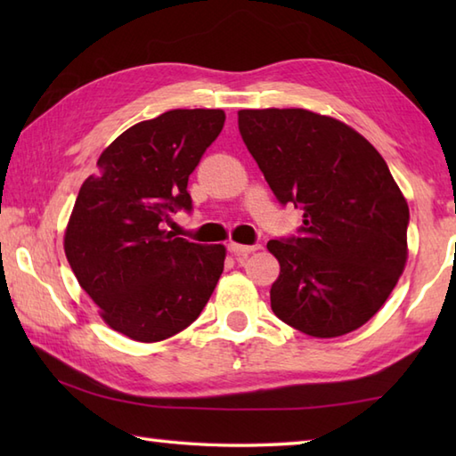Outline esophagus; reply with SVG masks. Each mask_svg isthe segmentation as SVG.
<instances>
[{"label": "esophagus", "instance_id": "obj_1", "mask_svg": "<svg viewBox=\"0 0 456 456\" xmlns=\"http://www.w3.org/2000/svg\"><path fill=\"white\" fill-rule=\"evenodd\" d=\"M229 253H233L237 258H245L247 255L255 253V250L260 248V245H239V243H229L227 245Z\"/></svg>", "mask_w": 456, "mask_h": 456}]
</instances>
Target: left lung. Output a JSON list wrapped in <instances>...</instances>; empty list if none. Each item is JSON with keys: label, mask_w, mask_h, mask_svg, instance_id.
Here are the masks:
<instances>
[{"label": "left lung", "mask_w": 456, "mask_h": 456, "mask_svg": "<svg viewBox=\"0 0 456 456\" xmlns=\"http://www.w3.org/2000/svg\"><path fill=\"white\" fill-rule=\"evenodd\" d=\"M239 131L278 201L304 209L302 235L266 245L273 312L319 338L362 327L408 263L410 208L388 164L346 123L299 108L240 110Z\"/></svg>", "instance_id": "8db88e82"}]
</instances>
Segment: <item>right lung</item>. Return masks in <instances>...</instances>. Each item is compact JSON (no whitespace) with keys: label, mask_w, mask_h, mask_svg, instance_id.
Returning a JSON list of instances; mask_svg holds the SVG:
<instances>
[{"label":"right lung","mask_w":456,"mask_h":456,"mask_svg":"<svg viewBox=\"0 0 456 456\" xmlns=\"http://www.w3.org/2000/svg\"><path fill=\"white\" fill-rule=\"evenodd\" d=\"M225 123L223 110H172L121 133L84 180L64 253L100 315L133 341L180 333L206 307L223 273V245L162 229L191 209L188 178Z\"/></svg>","instance_id":"right-lung-1"}]
</instances>
